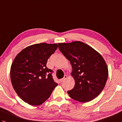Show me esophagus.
Masks as SVG:
<instances>
[{
	"label": "esophagus",
	"instance_id": "obj_1",
	"mask_svg": "<svg viewBox=\"0 0 122 122\" xmlns=\"http://www.w3.org/2000/svg\"><path fill=\"white\" fill-rule=\"evenodd\" d=\"M67 75H64V77L63 78V79H61L60 80V81H61V82H63V81H64L66 79H67Z\"/></svg>",
	"mask_w": 122,
	"mask_h": 122
}]
</instances>
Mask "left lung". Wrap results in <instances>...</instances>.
Here are the masks:
<instances>
[{"mask_svg": "<svg viewBox=\"0 0 122 122\" xmlns=\"http://www.w3.org/2000/svg\"><path fill=\"white\" fill-rule=\"evenodd\" d=\"M59 49L72 67L71 73L75 81L69 96L80 102L91 101L104 88L109 72L101 55L81 41L58 43Z\"/></svg>", "mask_w": 122, "mask_h": 122, "instance_id": "left-lung-1", "label": "left lung"}]
</instances>
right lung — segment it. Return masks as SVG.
<instances>
[{
	"mask_svg": "<svg viewBox=\"0 0 122 122\" xmlns=\"http://www.w3.org/2000/svg\"><path fill=\"white\" fill-rule=\"evenodd\" d=\"M58 48L56 43H37L25 47L16 55L10 71V80L17 95L25 102L38 106L50 97L58 84L48 59Z\"/></svg>",
	"mask_w": 122,
	"mask_h": 122,
	"instance_id": "add662e5",
	"label": "right lung"
}]
</instances>
